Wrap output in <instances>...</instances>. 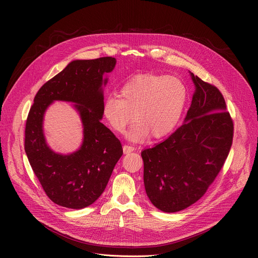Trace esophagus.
<instances>
[{"mask_svg": "<svg viewBox=\"0 0 258 258\" xmlns=\"http://www.w3.org/2000/svg\"><path fill=\"white\" fill-rule=\"evenodd\" d=\"M122 149H123V153H124V154H128V153H131V152L135 151V148H134V147L128 146V145H124V146L122 147Z\"/></svg>", "mask_w": 258, "mask_h": 258, "instance_id": "34e87169", "label": "esophagus"}]
</instances>
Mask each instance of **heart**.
Instances as JSON below:
<instances>
[{
  "instance_id": "heart-1",
  "label": "heart",
  "mask_w": 258,
  "mask_h": 258,
  "mask_svg": "<svg viewBox=\"0 0 258 258\" xmlns=\"http://www.w3.org/2000/svg\"><path fill=\"white\" fill-rule=\"evenodd\" d=\"M119 96L105 98L103 115L109 126L118 134L125 132L134 115L137 122L127 138L142 142L150 135L162 139L175 128L185 111L188 89L178 78L148 73L127 81Z\"/></svg>"
}]
</instances>
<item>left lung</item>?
<instances>
[{"instance_id":"obj_1","label":"left lung","mask_w":258,"mask_h":258,"mask_svg":"<svg viewBox=\"0 0 258 258\" xmlns=\"http://www.w3.org/2000/svg\"><path fill=\"white\" fill-rule=\"evenodd\" d=\"M189 72L195 91L182 125L141 153L147 196L168 213L186 209L205 194L233 142L234 124L222 93Z\"/></svg>"}]
</instances>
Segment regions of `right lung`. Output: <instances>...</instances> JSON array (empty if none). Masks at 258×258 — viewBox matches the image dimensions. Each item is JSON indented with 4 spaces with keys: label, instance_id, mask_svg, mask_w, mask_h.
Returning a JSON list of instances; mask_svg holds the SVG:
<instances>
[{
    "label": "right lung",
    "instance_id": "obj_1",
    "mask_svg": "<svg viewBox=\"0 0 258 258\" xmlns=\"http://www.w3.org/2000/svg\"><path fill=\"white\" fill-rule=\"evenodd\" d=\"M116 59L73 60L36 93L26 120L24 148L30 166L48 197L56 204L82 209L104 192L123 151L103 118L104 87ZM55 100L74 104L83 125V141L75 153H55L43 132L46 109Z\"/></svg>",
    "mask_w": 258,
    "mask_h": 258
}]
</instances>
